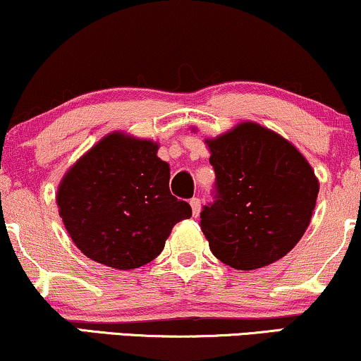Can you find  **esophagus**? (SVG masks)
I'll use <instances>...</instances> for the list:
<instances>
[{"mask_svg":"<svg viewBox=\"0 0 361 361\" xmlns=\"http://www.w3.org/2000/svg\"><path fill=\"white\" fill-rule=\"evenodd\" d=\"M190 204H191V213H193V216L196 218L202 212V200L200 198H191L190 200Z\"/></svg>","mask_w":361,"mask_h":361,"instance_id":"esophagus-1","label":"esophagus"}]
</instances>
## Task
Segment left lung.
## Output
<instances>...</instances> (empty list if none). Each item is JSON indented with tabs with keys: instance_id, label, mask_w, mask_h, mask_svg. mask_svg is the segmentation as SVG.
Segmentation results:
<instances>
[{
	"instance_id": "8db88e82",
	"label": "left lung",
	"mask_w": 361,
	"mask_h": 361,
	"mask_svg": "<svg viewBox=\"0 0 361 361\" xmlns=\"http://www.w3.org/2000/svg\"><path fill=\"white\" fill-rule=\"evenodd\" d=\"M204 143L218 190L200 214L212 253L245 271L278 262L312 220L320 190L313 168L295 145L255 121Z\"/></svg>"
}]
</instances>
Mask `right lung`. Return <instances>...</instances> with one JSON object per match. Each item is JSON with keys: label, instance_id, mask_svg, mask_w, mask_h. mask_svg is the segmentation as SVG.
Returning <instances> with one entry per match:
<instances>
[{"label": "right lung", "instance_id": "obj_1", "mask_svg": "<svg viewBox=\"0 0 361 361\" xmlns=\"http://www.w3.org/2000/svg\"><path fill=\"white\" fill-rule=\"evenodd\" d=\"M159 145L123 131L103 136L65 173L56 203L68 235L93 262L133 270L161 253L191 207L170 193Z\"/></svg>", "mask_w": 361, "mask_h": 361}]
</instances>
